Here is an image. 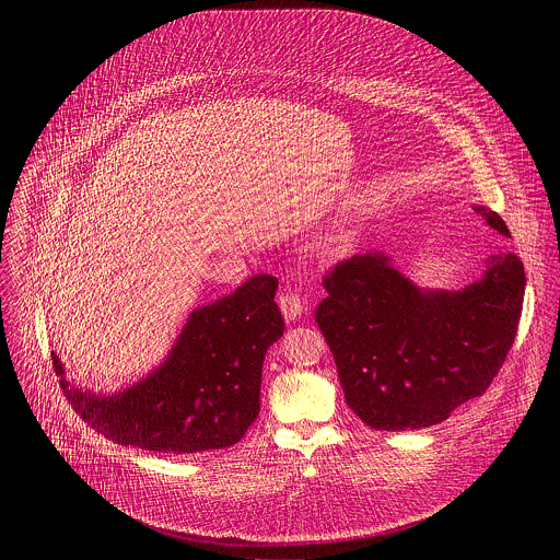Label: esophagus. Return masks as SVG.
Here are the masks:
<instances>
[{"mask_svg":"<svg viewBox=\"0 0 560 560\" xmlns=\"http://www.w3.org/2000/svg\"><path fill=\"white\" fill-rule=\"evenodd\" d=\"M278 304H280V311H282V315H284L287 323H293V320L300 319V317H302V313H304V308H306V304H304L302 295H300V293H295V291H291V289L280 293Z\"/></svg>","mask_w":560,"mask_h":560,"instance_id":"1","label":"esophagus"}]
</instances>
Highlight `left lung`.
Returning <instances> with one entry per match:
<instances>
[{"instance_id":"1","label":"left lung","mask_w":560,"mask_h":560,"mask_svg":"<svg viewBox=\"0 0 560 560\" xmlns=\"http://www.w3.org/2000/svg\"><path fill=\"white\" fill-rule=\"evenodd\" d=\"M475 211L511 237L495 211ZM323 287L315 317L347 405L373 429L405 431L485 395L513 347L526 276L513 252H500L464 291H420L373 252L336 262Z\"/></svg>"}]
</instances>
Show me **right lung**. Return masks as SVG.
<instances>
[{"mask_svg":"<svg viewBox=\"0 0 560 560\" xmlns=\"http://www.w3.org/2000/svg\"><path fill=\"white\" fill-rule=\"evenodd\" d=\"M276 289L278 278L252 276L194 311L160 369L112 397L71 386L51 351L60 388L80 418L116 444L172 455L233 446L258 416L262 360L284 331Z\"/></svg>","mask_w":560,"mask_h":560,"instance_id":"right-lung-1","label":"right lung"}]
</instances>
